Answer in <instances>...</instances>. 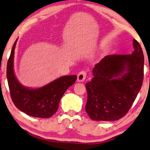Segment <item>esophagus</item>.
Wrapping results in <instances>:
<instances>
[{"instance_id": "34e87169", "label": "esophagus", "mask_w": 150, "mask_h": 150, "mask_svg": "<svg viewBox=\"0 0 150 150\" xmlns=\"http://www.w3.org/2000/svg\"><path fill=\"white\" fill-rule=\"evenodd\" d=\"M86 75H87V73L86 71H81L79 72L78 73V75H77V81H79V82H82L86 79Z\"/></svg>"}]
</instances>
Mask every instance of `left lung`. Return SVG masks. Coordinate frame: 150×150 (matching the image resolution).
<instances>
[{
  "instance_id": "8db88e82",
  "label": "left lung",
  "mask_w": 150,
  "mask_h": 150,
  "mask_svg": "<svg viewBox=\"0 0 150 150\" xmlns=\"http://www.w3.org/2000/svg\"><path fill=\"white\" fill-rule=\"evenodd\" d=\"M134 51L128 55H106L95 64L93 78L86 83V111L95 121H117L126 115L143 84L144 56L133 40Z\"/></svg>"
}]
</instances>
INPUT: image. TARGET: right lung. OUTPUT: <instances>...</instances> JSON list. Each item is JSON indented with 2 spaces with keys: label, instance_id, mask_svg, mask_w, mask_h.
Listing matches in <instances>:
<instances>
[{
  "label": "right lung",
  "instance_id": "obj_1",
  "mask_svg": "<svg viewBox=\"0 0 150 150\" xmlns=\"http://www.w3.org/2000/svg\"><path fill=\"white\" fill-rule=\"evenodd\" d=\"M13 44L7 62V78L10 95L16 107L27 115L38 118H49L56 112L66 91L74 84L77 75H66L39 88H30L19 82L13 71Z\"/></svg>",
  "mask_w": 150,
  "mask_h": 150
}]
</instances>
